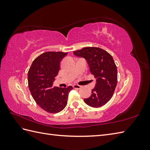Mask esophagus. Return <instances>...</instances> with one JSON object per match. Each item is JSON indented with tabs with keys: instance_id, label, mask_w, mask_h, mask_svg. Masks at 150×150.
<instances>
[{
	"instance_id": "34e87169",
	"label": "esophagus",
	"mask_w": 150,
	"mask_h": 150,
	"mask_svg": "<svg viewBox=\"0 0 150 150\" xmlns=\"http://www.w3.org/2000/svg\"><path fill=\"white\" fill-rule=\"evenodd\" d=\"M73 88H75V89H78V90H79V89H81V86L80 85H78V84H74L73 86Z\"/></svg>"
}]
</instances>
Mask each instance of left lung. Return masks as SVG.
I'll return each mask as SVG.
<instances>
[{"mask_svg":"<svg viewBox=\"0 0 150 150\" xmlns=\"http://www.w3.org/2000/svg\"><path fill=\"white\" fill-rule=\"evenodd\" d=\"M73 53L87 60L90 72L96 79L92 94L84 99L85 103L93 108L106 104L112 97L117 84V69L112 56L97 47H86Z\"/></svg>","mask_w":150,"mask_h":150,"instance_id":"8db88e82","label":"left lung"}]
</instances>
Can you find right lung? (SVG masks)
I'll use <instances>...</instances> for the list:
<instances>
[{"label": "right lung", "instance_id": "obj_1", "mask_svg": "<svg viewBox=\"0 0 150 150\" xmlns=\"http://www.w3.org/2000/svg\"><path fill=\"white\" fill-rule=\"evenodd\" d=\"M68 53L47 52L41 54L33 60L28 73V87L36 103L50 113L61 111L68 103V88L53 87L55 77L58 74L60 63Z\"/></svg>", "mask_w": 150, "mask_h": 150}]
</instances>
